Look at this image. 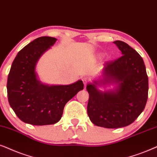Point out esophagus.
Returning <instances> with one entry per match:
<instances>
[{
    "mask_svg": "<svg viewBox=\"0 0 157 157\" xmlns=\"http://www.w3.org/2000/svg\"><path fill=\"white\" fill-rule=\"evenodd\" d=\"M82 80L83 83H84L85 85H87V83H88V82L90 81V79L87 77H82Z\"/></svg>",
    "mask_w": 157,
    "mask_h": 157,
    "instance_id": "34e87169",
    "label": "esophagus"
}]
</instances>
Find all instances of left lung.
Listing matches in <instances>:
<instances>
[{
	"instance_id": "8db88e82",
	"label": "left lung",
	"mask_w": 157,
	"mask_h": 157,
	"mask_svg": "<svg viewBox=\"0 0 157 157\" xmlns=\"http://www.w3.org/2000/svg\"><path fill=\"white\" fill-rule=\"evenodd\" d=\"M123 55L105 62L103 82L118 83L115 92L102 93L94 84H88L87 114L92 123L107 128H117L132 124L147 104L149 80L140 54L122 41L113 42ZM97 85V82H94Z\"/></svg>"
}]
</instances>
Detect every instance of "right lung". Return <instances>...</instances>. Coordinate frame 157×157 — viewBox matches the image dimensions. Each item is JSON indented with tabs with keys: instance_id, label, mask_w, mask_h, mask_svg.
<instances>
[{
	"instance_id": "obj_1",
	"label": "right lung",
	"mask_w": 157,
	"mask_h": 157,
	"mask_svg": "<svg viewBox=\"0 0 157 157\" xmlns=\"http://www.w3.org/2000/svg\"><path fill=\"white\" fill-rule=\"evenodd\" d=\"M57 39L39 37L18 52L7 81L8 99L19 119L35 126L51 125L62 118L64 105L83 89L82 80L69 85H44L37 80L35 67Z\"/></svg>"
}]
</instances>
